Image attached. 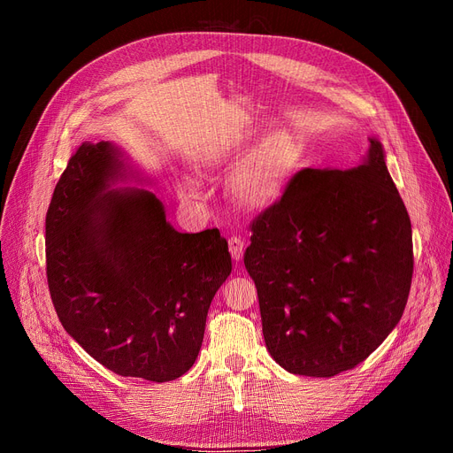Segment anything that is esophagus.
Listing matches in <instances>:
<instances>
[{"label":"esophagus","instance_id":"esophagus-1","mask_svg":"<svg viewBox=\"0 0 453 453\" xmlns=\"http://www.w3.org/2000/svg\"><path fill=\"white\" fill-rule=\"evenodd\" d=\"M229 252H231L233 259L241 261L242 254H244V242L239 237H231L229 239Z\"/></svg>","mask_w":453,"mask_h":453}]
</instances>
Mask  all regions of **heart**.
Here are the masks:
<instances>
[{"label":"heart","mask_w":453,"mask_h":453,"mask_svg":"<svg viewBox=\"0 0 453 453\" xmlns=\"http://www.w3.org/2000/svg\"><path fill=\"white\" fill-rule=\"evenodd\" d=\"M254 144L248 139H233L212 147L203 156V167L220 171L235 167L241 159L252 152ZM303 154V142L291 134H276L265 139L248 157L233 179V194L246 207H269L279 199L296 171ZM179 192L184 199H199L203 189L192 174L179 179Z\"/></svg>","instance_id":"b5f03b06"}]
</instances>
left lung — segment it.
Masks as SVG:
<instances>
[{"label":"left lung","instance_id":"1","mask_svg":"<svg viewBox=\"0 0 453 453\" xmlns=\"http://www.w3.org/2000/svg\"><path fill=\"white\" fill-rule=\"evenodd\" d=\"M352 169H303L252 224L244 265L271 357L291 374L354 369L395 329L411 291L412 226L371 137Z\"/></svg>","mask_w":453,"mask_h":453}]
</instances>
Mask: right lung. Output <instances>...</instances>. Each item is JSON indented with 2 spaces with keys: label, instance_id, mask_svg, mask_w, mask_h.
<instances>
[{
  "label": "right lung",
  "instance_id": "add662e5",
  "mask_svg": "<svg viewBox=\"0 0 453 453\" xmlns=\"http://www.w3.org/2000/svg\"><path fill=\"white\" fill-rule=\"evenodd\" d=\"M150 182L116 142H82L47 212V279L64 329L96 361L169 382L197 359L231 256L218 229H174L137 188Z\"/></svg>",
  "mask_w": 453,
  "mask_h": 453
}]
</instances>
